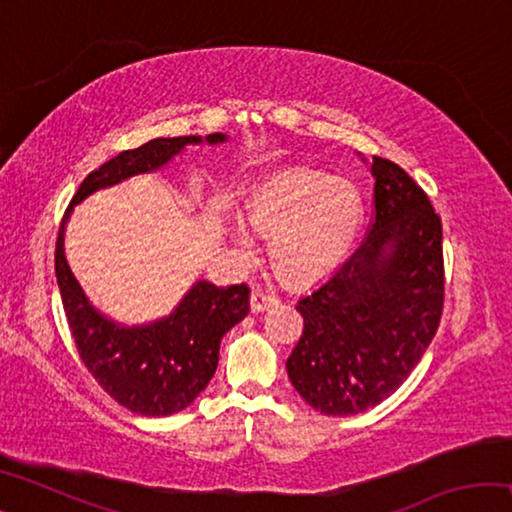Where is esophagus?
<instances>
[{"mask_svg": "<svg viewBox=\"0 0 512 512\" xmlns=\"http://www.w3.org/2000/svg\"><path fill=\"white\" fill-rule=\"evenodd\" d=\"M275 302L277 300L273 296H268V293H264L262 289H253V293H250V311H253V314H259V311L273 307Z\"/></svg>", "mask_w": 512, "mask_h": 512, "instance_id": "esophagus-1", "label": "esophagus"}]
</instances>
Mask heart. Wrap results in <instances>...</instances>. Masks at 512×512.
Returning a JSON list of instances; mask_svg holds the SVG:
<instances>
[{"instance_id": "obj_1", "label": "heart", "mask_w": 512, "mask_h": 512, "mask_svg": "<svg viewBox=\"0 0 512 512\" xmlns=\"http://www.w3.org/2000/svg\"><path fill=\"white\" fill-rule=\"evenodd\" d=\"M248 221L271 237L275 271L302 284L348 257L363 223V198L348 180L305 167L282 169L250 189ZM232 239L241 250L253 248L244 223L232 225Z\"/></svg>"}]
</instances>
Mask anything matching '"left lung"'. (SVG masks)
Returning a JSON list of instances; mask_svg holds the SVG:
<instances>
[{
	"mask_svg": "<svg viewBox=\"0 0 512 512\" xmlns=\"http://www.w3.org/2000/svg\"><path fill=\"white\" fill-rule=\"evenodd\" d=\"M375 214L361 246L298 300L305 329L287 359L302 400L354 415L393 395L443 316V225L395 162L372 158Z\"/></svg>",
	"mask_w": 512,
	"mask_h": 512,
	"instance_id": "1",
	"label": "left lung"
}]
</instances>
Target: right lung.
I'll list each match as a JSON object with an SVG mask.
<instances>
[{"instance_id":"add662e5","label":"right lung","mask_w":512,"mask_h":512,"mask_svg":"<svg viewBox=\"0 0 512 512\" xmlns=\"http://www.w3.org/2000/svg\"><path fill=\"white\" fill-rule=\"evenodd\" d=\"M228 135L158 137L140 149L121 151L83 180L60 223L56 280L76 350L85 368L112 400L140 415L187 409L214 377L221 339L248 314V287H216L198 280L169 316L146 325H121L103 316L85 296L65 259V225L74 205L99 189L169 164L189 144H223Z\"/></svg>"}]
</instances>
